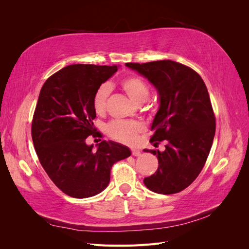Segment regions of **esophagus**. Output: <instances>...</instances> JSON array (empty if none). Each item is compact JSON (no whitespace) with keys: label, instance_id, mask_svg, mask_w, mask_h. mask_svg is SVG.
I'll return each mask as SVG.
<instances>
[{"label":"esophagus","instance_id":"1","mask_svg":"<svg viewBox=\"0 0 249 249\" xmlns=\"http://www.w3.org/2000/svg\"><path fill=\"white\" fill-rule=\"evenodd\" d=\"M132 155L135 157H139L141 155V152L137 148H132Z\"/></svg>","mask_w":249,"mask_h":249}]
</instances>
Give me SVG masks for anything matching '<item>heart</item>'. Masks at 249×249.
<instances>
[{
	"mask_svg": "<svg viewBox=\"0 0 249 249\" xmlns=\"http://www.w3.org/2000/svg\"><path fill=\"white\" fill-rule=\"evenodd\" d=\"M120 86L135 104L141 105L149 99V88L146 83L139 77H126L120 82ZM109 94L110 86L108 84H103L97 88L92 100L93 110L97 114H103L106 110ZM144 130L145 127L143 124L139 122H125V120H114L107 126V132L110 136L123 143L134 142L138 135Z\"/></svg>",
	"mask_w": 249,
	"mask_h": 249,
	"instance_id": "heart-1",
	"label": "heart"
}]
</instances>
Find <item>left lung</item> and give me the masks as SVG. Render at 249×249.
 <instances>
[{"label":"left lung","instance_id":"left-lung-1","mask_svg":"<svg viewBox=\"0 0 249 249\" xmlns=\"http://www.w3.org/2000/svg\"><path fill=\"white\" fill-rule=\"evenodd\" d=\"M125 66L157 89L160 105L149 141L155 145L166 140L164 152L144 149L156 155L159 167L143 183L156 193H178L198 177L213 144L215 116L205 82L190 67L171 60Z\"/></svg>","mask_w":249,"mask_h":249}]
</instances>
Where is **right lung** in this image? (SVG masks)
<instances>
[{"label": "right lung", "instance_id": "obj_1", "mask_svg": "<svg viewBox=\"0 0 249 249\" xmlns=\"http://www.w3.org/2000/svg\"><path fill=\"white\" fill-rule=\"evenodd\" d=\"M119 66L72 64L44 83L37 102L32 139L41 166L71 197H91L106 189L113 164L131 156L125 145L103 140L93 152L86 138L95 133L92 100Z\"/></svg>", "mask_w": 249, "mask_h": 249}]
</instances>
